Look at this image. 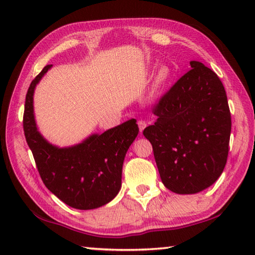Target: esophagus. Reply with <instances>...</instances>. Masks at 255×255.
Listing matches in <instances>:
<instances>
[{
    "mask_svg": "<svg viewBox=\"0 0 255 255\" xmlns=\"http://www.w3.org/2000/svg\"><path fill=\"white\" fill-rule=\"evenodd\" d=\"M137 124H138V127H139V131L141 133V132H143L144 129L146 128V126H147V124H146L145 120H138Z\"/></svg>",
    "mask_w": 255,
    "mask_h": 255,
    "instance_id": "34e87169",
    "label": "esophagus"
}]
</instances>
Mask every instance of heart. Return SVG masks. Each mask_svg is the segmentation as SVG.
Here are the masks:
<instances>
[{"label":"heart","instance_id":"obj_1","mask_svg":"<svg viewBox=\"0 0 255 255\" xmlns=\"http://www.w3.org/2000/svg\"><path fill=\"white\" fill-rule=\"evenodd\" d=\"M171 75V72L167 67H163L159 70L158 75H157V84L162 85L165 83V82L169 80V77Z\"/></svg>","mask_w":255,"mask_h":255}]
</instances>
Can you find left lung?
I'll return each mask as SVG.
<instances>
[{
  "label": "left lung",
  "mask_w": 255,
  "mask_h": 255,
  "mask_svg": "<svg viewBox=\"0 0 255 255\" xmlns=\"http://www.w3.org/2000/svg\"><path fill=\"white\" fill-rule=\"evenodd\" d=\"M153 110L157 119L144 129L165 188L195 195L214 184L227 161L231 112L222 81L204 64L190 62Z\"/></svg>",
  "instance_id": "obj_1"
}]
</instances>
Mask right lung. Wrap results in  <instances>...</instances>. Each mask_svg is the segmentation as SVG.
I'll list each match as a JSON object with an SVG mask.
<instances>
[{
	"label": "right lung",
	"mask_w": 255,
	"mask_h": 255,
	"mask_svg": "<svg viewBox=\"0 0 255 255\" xmlns=\"http://www.w3.org/2000/svg\"><path fill=\"white\" fill-rule=\"evenodd\" d=\"M51 66H45L36 76L25 96V139L49 191L72 208L96 209L110 202L120 191L124 159L139 129L136 119H130L102 133H91L79 144L59 147L49 143L37 126L33 94Z\"/></svg>",
	"instance_id": "obj_1"
}]
</instances>
